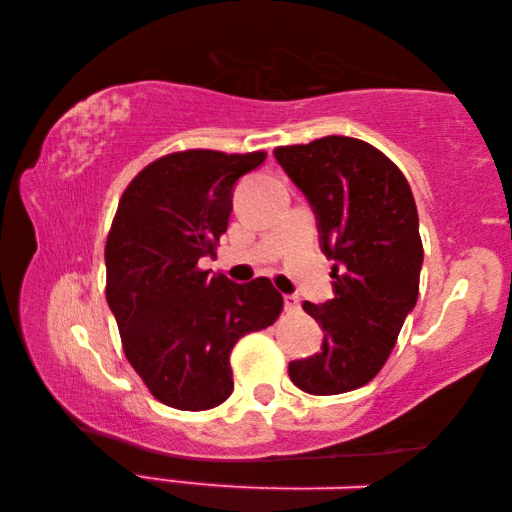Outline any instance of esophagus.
Masks as SVG:
<instances>
[{
	"instance_id": "34e87169",
	"label": "esophagus",
	"mask_w": 512,
	"mask_h": 512,
	"mask_svg": "<svg viewBox=\"0 0 512 512\" xmlns=\"http://www.w3.org/2000/svg\"><path fill=\"white\" fill-rule=\"evenodd\" d=\"M284 309H287V311L300 309V300L296 296H284Z\"/></svg>"
}]
</instances>
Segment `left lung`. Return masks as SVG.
I'll return each instance as SVG.
<instances>
[{
	"instance_id": "8db88e82",
	"label": "left lung",
	"mask_w": 512,
	"mask_h": 512,
	"mask_svg": "<svg viewBox=\"0 0 512 512\" xmlns=\"http://www.w3.org/2000/svg\"><path fill=\"white\" fill-rule=\"evenodd\" d=\"M273 153L314 207L320 248L334 259V298L302 305L323 327V345L291 361L289 377L309 395L348 393L384 368L418 302V207L404 173L363 140L327 135Z\"/></svg>"
}]
</instances>
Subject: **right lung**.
<instances>
[{
    "instance_id": "add662e5",
    "label": "right lung",
    "mask_w": 512,
    "mask_h": 512,
    "mask_svg": "<svg viewBox=\"0 0 512 512\" xmlns=\"http://www.w3.org/2000/svg\"><path fill=\"white\" fill-rule=\"evenodd\" d=\"M264 160V151L169 153L119 198L106 241V298L128 363L171 409L207 411L228 400L235 343L282 311L268 277L235 284L198 266L228 230L235 183Z\"/></svg>"
}]
</instances>
